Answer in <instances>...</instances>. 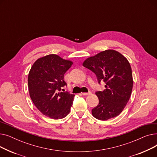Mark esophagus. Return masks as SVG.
<instances>
[{"mask_svg":"<svg viewBox=\"0 0 157 157\" xmlns=\"http://www.w3.org/2000/svg\"><path fill=\"white\" fill-rule=\"evenodd\" d=\"M92 94V92H88V93H86V92H83V93H82V94H83V95H90Z\"/></svg>","mask_w":157,"mask_h":157,"instance_id":"obj_1","label":"esophagus"}]
</instances>
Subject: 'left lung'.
Returning <instances> with one entry per match:
<instances>
[{
    "instance_id": "left-lung-1",
    "label": "left lung",
    "mask_w": 157,
    "mask_h": 157,
    "mask_svg": "<svg viewBox=\"0 0 157 157\" xmlns=\"http://www.w3.org/2000/svg\"><path fill=\"white\" fill-rule=\"evenodd\" d=\"M83 65L96 74L98 83H105L104 91L95 93L99 103L92 110L93 116L100 120L118 116L133 88L132 73L127 58L114 49H107L87 58Z\"/></svg>"
}]
</instances>
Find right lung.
Returning <instances> with one entry per match:
<instances>
[{
  "instance_id": "obj_1",
  "label": "right lung",
  "mask_w": 157,
  "mask_h": 157,
  "mask_svg": "<svg viewBox=\"0 0 157 157\" xmlns=\"http://www.w3.org/2000/svg\"><path fill=\"white\" fill-rule=\"evenodd\" d=\"M73 62L55 54L38 59L28 76L30 97L37 109L46 117L57 120L70 113L74 95L60 92L67 85L64 74Z\"/></svg>"
}]
</instances>
